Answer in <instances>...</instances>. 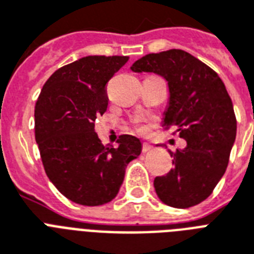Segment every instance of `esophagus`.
I'll use <instances>...</instances> for the list:
<instances>
[{"instance_id":"1","label":"esophagus","mask_w":254,"mask_h":254,"mask_svg":"<svg viewBox=\"0 0 254 254\" xmlns=\"http://www.w3.org/2000/svg\"><path fill=\"white\" fill-rule=\"evenodd\" d=\"M151 149H153V146H151L150 143H147V142L142 143V153H147V151H150Z\"/></svg>"}]
</instances>
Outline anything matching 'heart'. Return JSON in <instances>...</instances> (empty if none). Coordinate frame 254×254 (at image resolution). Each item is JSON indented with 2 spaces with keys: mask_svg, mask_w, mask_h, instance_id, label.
Returning <instances> with one entry per match:
<instances>
[{
  "mask_svg": "<svg viewBox=\"0 0 254 254\" xmlns=\"http://www.w3.org/2000/svg\"><path fill=\"white\" fill-rule=\"evenodd\" d=\"M138 130H143V127H138Z\"/></svg>",
  "mask_w": 254,
  "mask_h": 254,
  "instance_id": "heart-1",
  "label": "heart"
}]
</instances>
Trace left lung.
Returning <instances> with one entry per match:
<instances>
[{"label": "left lung", "instance_id": "1", "mask_svg": "<svg viewBox=\"0 0 254 254\" xmlns=\"http://www.w3.org/2000/svg\"><path fill=\"white\" fill-rule=\"evenodd\" d=\"M130 68L158 73L169 81L162 127L187 142L185 149L170 151L174 167L155 178V192L175 208L199 204L224 175L236 138V116L224 83L211 67L177 49L147 54Z\"/></svg>", "mask_w": 254, "mask_h": 254}]
</instances>
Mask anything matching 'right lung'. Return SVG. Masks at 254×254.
<instances>
[{
	"instance_id": "right-lung-1",
	"label": "right lung",
	"mask_w": 254,
	"mask_h": 254,
	"mask_svg": "<svg viewBox=\"0 0 254 254\" xmlns=\"http://www.w3.org/2000/svg\"><path fill=\"white\" fill-rule=\"evenodd\" d=\"M129 57H93L63 65L49 77L35 103V141L53 185L81 205H100L117 195L125 167L141 142L123 134L104 146L96 119L108 108L107 84Z\"/></svg>"
}]
</instances>
